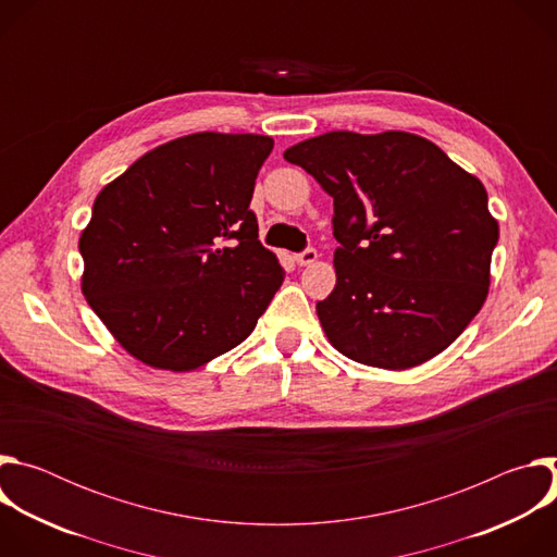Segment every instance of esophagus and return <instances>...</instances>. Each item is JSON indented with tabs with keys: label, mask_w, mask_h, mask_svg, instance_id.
Returning a JSON list of instances; mask_svg holds the SVG:
<instances>
[{
	"label": "esophagus",
	"mask_w": 557,
	"mask_h": 557,
	"mask_svg": "<svg viewBox=\"0 0 557 557\" xmlns=\"http://www.w3.org/2000/svg\"><path fill=\"white\" fill-rule=\"evenodd\" d=\"M314 260H317V251H314V249H310V247L295 256V262H297L299 267H308V264H312Z\"/></svg>",
	"instance_id": "obj_1"
}]
</instances>
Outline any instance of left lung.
<instances>
[{
    "label": "left lung",
    "mask_w": 557,
    "mask_h": 557,
    "mask_svg": "<svg viewBox=\"0 0 557 557\" xmlns=\"http://www.w3.org/2000/svg\"><path fill=\"white\" fill-rule=\"evenodd\" d=\"M284 158L335 205L337 284L317 301L329 342L385 370L443 352L490 293L498 222L483 183L410 132H329Z\"/></svg>",
    "instance_id": "8db88e82"
}]
</instances>
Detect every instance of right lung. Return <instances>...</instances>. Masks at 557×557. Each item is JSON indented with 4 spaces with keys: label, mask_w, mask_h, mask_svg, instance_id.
I'll return each mask as SVG.
<instances>
[{
    "label": "right lung",
    "mask_w": 557,
    "mask_h": 557,
    "mask_svg": "<svg viewBox=\"0 0 557 557\" xmlns=\"http://www.w3.org/2000/svg\"><path fill=\"white\" fill-rule=\"evenodd\" d=\"M271 149L260 134L181 136L97 196L82 290L138 361L189 372L253 333L284 282L249 209Z\"/></svg>",
    "instance_id": "right-lung-1"
}]
</instances>
